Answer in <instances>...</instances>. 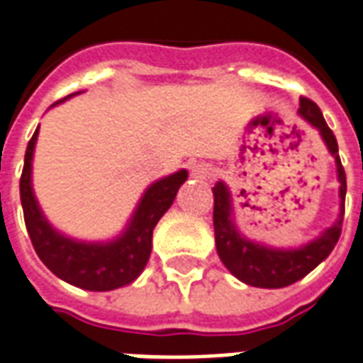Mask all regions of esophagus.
Instances as JSON below:
<instances>
[{
    "mask_svg": "<svg viewBox=\"0 0 363 363\" xmlns=\"http://www.w3.org/2000/svg\"><path fill=\"white\" fill-rule=\"evenodd\" d=\"M190 177L196 181H210L213 177V169L208 163H194L190 167Z\"/></svg>",
    "mask_w": 363,
    "mask_h": 363,
    "instance_id": "esophagus-1",
    "label": "esophagus"
}]
</instances>
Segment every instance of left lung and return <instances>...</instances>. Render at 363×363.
Segmentation results:
<instances>
[{"label": "left lung", "mask_w": 363, "mask_h": 363, "mask_svg": "<svg viewBox=\"0 0 363 363\" xmlns=\"http://www.w3.org/2000/svg\"><path fill=\"white\" fill-rule=\"evenodd\" d=\"M297 114L311 124L323 138L328 153L335 157L336 179H338V218L335 223L327 228L319 237L311 239L309 243L291 247V249H278L270 245L252 241L245 237L235 225V212L233 200L228 184L223 181L216 182L213 192V233H216V249L221 262L237 280L245 281L255 288H286L289 284H296L303 276L317 268L333 252L338 237L342 231L344 220V198H346V173L338 157V143L333 130L327 126L319 106L309 101H299Z\"/></svg>", "instance_id": "obj_1"}]
</instances>
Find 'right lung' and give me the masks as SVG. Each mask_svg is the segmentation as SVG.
<instances>
[{
	"label": "right lung",
	"instance_id": "right-lung-1",
	"mask_svg": "<svg viewBox=\"0 0 363 363\" xmlns=\"http://www.w3.org/2000/svg\"><path fill=\"white\" fill-rule=\"evenodd\" d=\"M69 96L54 103L52 106L64 103ZM36 138H38V128L27 145L19 189L28 237L33 241L38 259L60 280L89 291H111L132 284L150 260L153 229L163 218V213L171 208L189 173L181 169L169 177L151 182L135 206L128 225L114 239L79 241L74 237L64 235L54 228L46 220L43 208L38 206L33 190V157H35Z\"/></svg>",
	"mask_w": 363,
	"mask_h": 363
}]
</instances>
